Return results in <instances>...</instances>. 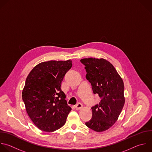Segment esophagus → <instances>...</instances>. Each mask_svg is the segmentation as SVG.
I'll return each mask as SVG.
<instances>
[{
  "instance_id": "obj_1",
  "label": "esophagus",
  "mask_w": 152,
  "mask_h": 152,
  "mask_svg": "<svg viewBox=\"0 0 152 152\" xmlns=\"http://www.w3.org/2000/svg\"><path fill=\"white\" fill-rule=\"evenodd\" d=\"M82 107H83V105L81 103H78L75 106V109L76 110H80L82 108Z\"/></svg>"
}]
</instances>
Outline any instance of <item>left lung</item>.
Returning <instances> with one entry per match:
<instances>
[{
    "label": "left lung",
    "mask_w": 152,
    "mask_h": 152,
    "mask_svg": "<svg viewBox=\"0 0 152 152\" xmlns=\"http://www.w3.org/2000/svg\"><path fill=\"white\" fill-rule=\"evenodd\" d=\"M80 62L85 66L86 77L94 94L101 98L99 104L91 108L92 117L85 125L96 132L106 131L117 121L125 104L123 80L104 58H83Z\"/></svg>",
    "instance_id": "1"
}]
</instances>
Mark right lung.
Wrapping results in <instances>:
<instances>
[{
	"mask_svg": "<svg viewBox=\"0 0 152 152\" xmlns=\"http://www.w3.org/2000/svg\"><path fill=\"white\" fill-rule=\"evenodd\" d=\"M72 61L50 60L36 65L29 73L22 92L26 112L39 129L54 132L66 123L72 108L61 89Z\"/></svg>",
	"mask_w": 152,
	"mask_h": 152,
	"instance_id": "add662e5",
	"label": "right lung"
}]
</instances>
